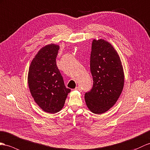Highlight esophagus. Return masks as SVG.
Instances as JSON below:
<instances>
[{
    "instance_id": "34e87169",
    "label": "esophagus",
    "mask_w": 150,
    "mask_h": 150,
    "mask_svg": "<svg viewBox=\"0 0 150 150\" xmlns=\"http://www.w3.org/2000/svg\"><path fill=\"white\" fill-rule=\"evenodd\" d=\"M74 90H78V91H79V92H81V90H82V89H81V87H80V86H77V87H76V88L74 89Z\"/></svg>"
}]
</instances>
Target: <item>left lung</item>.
Segmentation results:
<instances>
[{"mask_svg": "<svg viewBox=\"0 0 150 150\" xmlns=\"http://www.w3.org/2000/svg\"><path fill=\"white\" fill-rule=\"evenodd\" d=\"M93 86L85 95L88 108L95 114H103L112 108L122 93L124 73L118 53L104 39H94L90 54Z\"/></svg>", "mask_w": 150, "mask_h": 150, "instance_id": "1", "label": "left lung"}]
</instances>
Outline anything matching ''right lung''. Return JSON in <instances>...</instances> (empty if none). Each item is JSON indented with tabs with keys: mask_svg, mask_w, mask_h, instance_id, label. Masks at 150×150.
<instances>
[{
	"mask_svg": "<svg viewBox=\"0 0 150 150\" xmlns=\"http://www.w3.org/2000/svg\"><path fill=\"white\" fill-rule=\"evenodd\" d=\"M59 47L54 44L42 47L28 70V83L32 96L43 111L49 113L60 111L71 92L65 87L56 64Z\"/></svg>",
	"mask_w": 150,
	"mask_h": 150,
	"instance_id": "add662e5",
	"label": "right lung"
}]
</instances>
